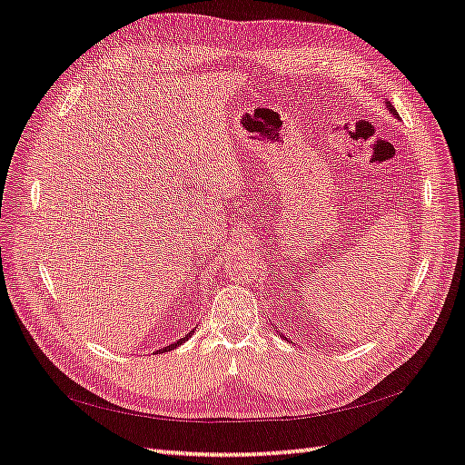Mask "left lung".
Returning <instances> with one entry per match:
<instances>
[{"label":"left lung","mask_w":465,"mask_h":465,"mask_svg":"<svg viewBox=\"0 0 465 465\" xmlns=\"http://www.w3.org/2000/svg\"><path fill=\"white\" fill-rule=\"evenodd\" d=\"M385 104H387V109H389V111H391V113H393V115H397V111H395V107H393L391 104H389V102H385Z\"/></svg>","instance_id":"left-lung-1"}]
</instances>
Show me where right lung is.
Here are the masks:
<instances>
[{
  "label": "right lung",
  "instance_id": "add662e5",
  "mask_svg": "<svg viewBox=\"0 0 465 465\" xmlns=\"http://www.w3.org/2000/svg\"><path fill=\"white\" fill-rule=\"evenodd\" d=\"M193 332H195V331H192L190 334H185L183 338H180V341H178V342H173V344H170V346H166V348H160V350H158V352H170V350H173L175 346H180V344H183V342L187 341V338H190V336H192Z\"/></svg>",
  "mask_w": 465,
  "mask_h": 465
}]
</instances>
